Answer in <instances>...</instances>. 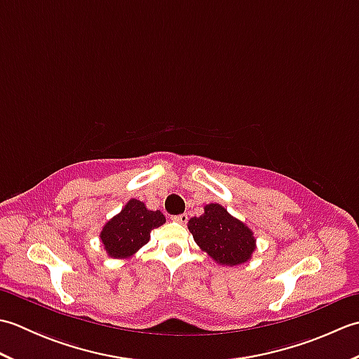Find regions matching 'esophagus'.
<instances>
[{"label": "esophagus", "instance_id": "obj_1", "mask_svg": "<svg viewBox=\"0 0 359 359\" xmlns=\"http://www.w3.org/2000/svg\"><path fill=\"white\" fill-rule=\"evenodd\" d=\"M171 220H174V222H179V224H187L188 216L187 215H177V216H172Z\"/></svg>", "mask_w": 359, "mask_h": 359}]
</instances>
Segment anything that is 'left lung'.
Masks as SVG:
<instances>
[{"label": "left lung", "instance_id": "1", "mask_svg": "<svg viewBox=\"0 0 359 359\" xmlns=\"http://www.w3.org/2000/svg\"><path fill=\"white\" fill-rule=\"evenodd\" d=\"M203 210L201 217H191L188 222V230L202 251L220 265L234 266L250 261L256 250L253 231L222 205L208 203Z\"/></svg>", "mask_w": 359, "mask_h": 359}]
</instances>
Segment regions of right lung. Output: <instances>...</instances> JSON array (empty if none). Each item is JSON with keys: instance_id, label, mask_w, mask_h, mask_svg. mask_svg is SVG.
<instances>
[{"instance_id": "right-lung-1", "label": "right lung", "mask_w": 359, "mask_h": 359, "mask_svg": "<svg viewBox=\"0 0 359 359\" xmlns=\"http://www.w3.org/2000/svg\"><path fill=\"white\" fill-rule=\"evenodd\" d=\"M165 222V216L158 210L151 211L143 202L131 199L117 216L106 222L100 239L108 256L126 259L148 243L151 231Z\"/></svg>"}]
</instances>
